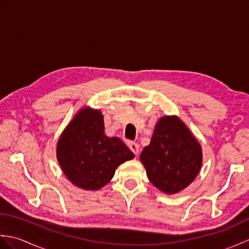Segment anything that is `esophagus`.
<instances>
[{
    "mask_svg": "<svg viewBox=\"0 0 249 249\" xmlns=\"http://www.w3.org/2000/svg\"><path fill=\"white\" fill-rule=\"evenodd\" d=\"M127 145L130 149V151L134 153L135 155H138L139 154V144L137 143V142H134V141H128L127 142Z\"/></svg>",
    "mask_w": 249,
    "mask_h": 249,
    "instance_id": "esophagus-1",
    "label": "esophagus"
}]
</instances>
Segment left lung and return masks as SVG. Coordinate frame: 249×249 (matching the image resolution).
<instances>
[{
    "label": "left lung",
    "mask_w": 249,
    "mask_h": 249,
    "mask_svg": "<svg viewBox=\"0 0 249 249\" xmlns=\"http://www.w3.org/2000/svg\"><path fill=\"white\" fill-rule=\"evenodd\" d=\"M140 160L152 184L163 193L176 194L197 177L202 152L181 120L163 116L156 125L151 143L142 151Z\"/></svg>",
    "instance_id": "1"
}]
</instances>
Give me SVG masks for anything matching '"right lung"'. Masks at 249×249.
<instances>
[{"label": "right lung", "mask_w": 249, "mask_h": 249, "mask_svg": "<svg viewBox=\"0 0 249 249\" xmlns=\"http://www.w3.org/2000/svg\"><path fill=\"white\" fill-rule=\"evenodd\" d=\"M62 170L76 186L97 190L113 178L122 162L134 154L119 138L105 135L100 111L83 109L62 134L56 146Z\"/></svg>", "instance_id": "1"}]
</instances>
